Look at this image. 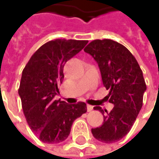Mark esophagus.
<instances>
[{"label": "esophagus", "instance_id": "1", "mask_svg": "<svg viewBox=\"0 0 159 159\" xmlns=\"http://www.w3.org/2000/svg\"><path fill=\"white\" fill-rule=\"evenodd\" d=\"M87 109H88V111H91L93 109H94V107L92 106V105H89V104H88V106H87Z\"/></svg>", "mask_w": 159, "mask_h": 159}]
</instances>
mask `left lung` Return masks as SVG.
I'll return each mask as SVG.
<instances>
[{"mask_svg":"<svg viewBox=\"0 0 159 159\" xmlns=\"http://www.w3.org/2000/svg\"><path fill=\"white\" fill-rule=\"evenodd\" d=\"M98 64L102 84L110 90L106 97L113 109L108 112L94 107L103 115L102 125L91 131L105 143L118 142L131 130L143 106L146 84L135 57L122 44L112 40H95L84 48Z\"/></svg>","mask_w":159,"mask_h":159,"instance_id":"1","label":"left lung"}]
</instances>
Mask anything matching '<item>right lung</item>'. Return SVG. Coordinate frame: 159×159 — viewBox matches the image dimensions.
<instances>
[{
    "mask_svg": "<svg viewBox=\"0 0 159 159\" xmlns=\"http://www.w3.org/2000/svg\"><path fill=\"white\" fill-rule=\"evenodd\" d=\"M88 40L57 39L40 47L23 70L18 95L28 125L41 142L59 143L69 136L73 121L87 112V104L55 100L64 80L65 63Z\"/></svg>",
    "mask_w": 159,
    "mask_h": 159,
    "instance_id": "obj_1",
    "label": "right lung"
}]
</instances>
